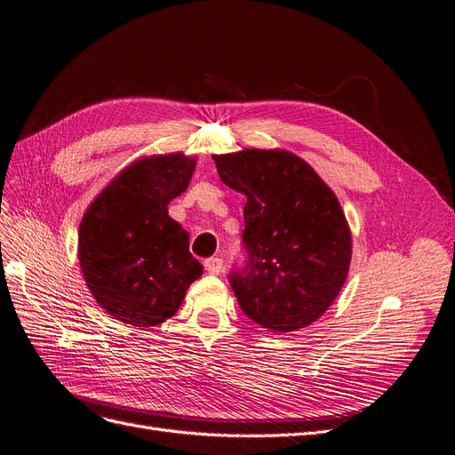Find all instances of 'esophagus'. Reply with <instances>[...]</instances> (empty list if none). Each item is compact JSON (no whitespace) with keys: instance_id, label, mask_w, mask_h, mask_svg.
<instances>
[{"instance_id":"obj_1","label":"esophagus","mask_w":455,"mask_h":455,"mask_svg":"<svg viewBox=\"0 0 455 455\" xmlns=\"http://www.w3.org/2000/svg\"><path fill=\"white\" fill-rule=\"evenodd\" d=\"M204 268H206V272H208V274L217 275L219 272L223 270V259H219V257L206 259V260H204Z\"/></svg>"}]
</instances>
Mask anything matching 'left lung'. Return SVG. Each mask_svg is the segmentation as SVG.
<instances>
[{
  "instance_id": "left-lung-1",
  "label": "left lung",
  "mask_w": 455,
  "mask_h": 455,
  "mask_svg": "<svg viewBox=\"0 0 455 455\" xmlns=\"http://www.w3.org/2000/svg\"><path fill=\"white\" fill-rule=\"evenodd\" d=\"M213 160L221 181L247 196V265L228 275L243 314L270 332L314 323L349 270L351 232L339 198L289 151L243 149Z\"/></svg>"
}]
</instances>
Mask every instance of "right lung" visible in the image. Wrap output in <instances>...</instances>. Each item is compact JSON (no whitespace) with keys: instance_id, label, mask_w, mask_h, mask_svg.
Wrapping results in <instances>:
<instances>
[{"instance_id":"1","label":"right lung","mask_w":455,"mask_h":455,"mask_svg":"<svg viewBox=\"0 0 455 455\" xmlns=\"http://www.w3.org/2000/svg\"><path fill=\"white\" fill-rule=\"evenodd\" d=\"M196 158L183 153L136 160L101 190L79 225V262L96 302L123 323L155 327L180 310L202 265L188 232L168 215Z\"/></svg>"}]
</instances>
